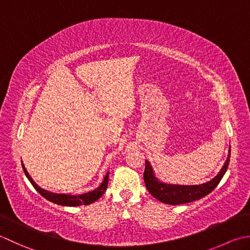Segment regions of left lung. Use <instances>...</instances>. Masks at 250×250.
<instances>
[{"mask_svg": "<svg viewBox=\"0 0 250 250\" xmlns=\"http://www.w3.org/2000/svg\"><path fill=\"white\" fill-rule=\"evenodd\" d=\"M230 152L231 150H229L228 159L225 165L222 166L221 170L219 171V174L215 178H212L210 181L198 186L168 185V183L162 182L155 177L149 161H146L144 179L146 189L156 200L162 203L169 204V205H180V204H187L200 200V198L209 194L220 182L223 175L226 174L229 163H230Z\"/></svg>", "mask_w": 250, "mask_h": 250, "instance_id": "left-lung-1", "label": "left lung"}]
</instances>
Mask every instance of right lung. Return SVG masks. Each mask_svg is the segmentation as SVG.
Returning <instances> with one entry per match:
<instances>
[{
  "label": "right lung",
  "mask_w": 250,
  "mask_h": 250,
  "mask_svg": "<svg viewBox=\"0 0 250 250\" xmlns=\"http://www.w3.org/2000/svg\"><path fill=\"white\" fill-rule=\"evenodd\" d=\"M22 168L25 176L29 179V181L31 182V185L34 187V189L37 190L41 195L43 197L46 198L47 201L58 204V205H62V206H80V205H89V204L96 202L97 200L103 196V194L104 193V191L106 190V187H108V181H109V171L108 174L105 175L104 179L103 181V183L95 189L94 191H90L88 193H84V194H80V195H71V194H57V193H53L42 189L40 188L37 183L33 181V179L30 175L28 174L27 169H25L23 164H22Z\"/></svg>",
  "instance_id": "obj_1"
}]
</instances>
